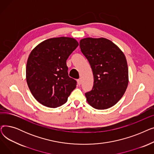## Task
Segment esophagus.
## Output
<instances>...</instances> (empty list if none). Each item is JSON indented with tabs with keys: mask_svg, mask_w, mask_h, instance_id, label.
Listing matches in <instances>:
<instances>
[{
	"mask_svg": "<svg viewBox=\"0 0 154 154\" xmlns=\"http://www.w3.org/2000/svg\"><path fill=\"white\" fill-rule=\"evenodd\" d=\"M77 84L80 85V84H81V83H82V80H81V79H77Z\"/></svg>",
	"mask_w": 154,
	"mask_h": 154,
	"instance_id": "obj_1",
	"label": "esophagus"
}]
</instances>
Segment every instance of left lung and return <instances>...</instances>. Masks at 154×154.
Listing matches in <instances>:
<instances>
[{
  "label": "left lung",
  "mask_w": 154,
  "mask_h": 154,
  "mask_svg": "<svg viewBox=\"0 0 154 154\" xmlns=\"http://www.w3.org/2000/svg\"><path fill=\"white\" fill-rule=\"evenodd\" d=\"M80 48L91 65L94 79L92 89L85 94L87 102L99 110L114 106L122 97L128 83L125 55L105 38H83Z\"/></svg>",
  "instance_id": "1"
}]
</instances>
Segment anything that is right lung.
Wrapping results in <instances>:
<instances>
[{"label": "right lung", "mask_w": 154, "mask_h": 154, "mask_svg": "<svg viewBox=\"0 0 154 154\" xmlns=\"http://www.w3.org/2000/svg\"><path fill=\"white\" fill-rule=\"evenodd\" d=\"M78 45L73 38H51L30 52L26 66L27 82L34 98L43 106H61L75 88L77 81L69 76L66 61Z\"/></svg>", "instance_id": "1"}]
</instances>
